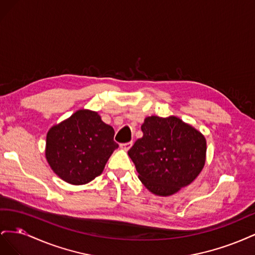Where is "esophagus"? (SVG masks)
I'll return each mask as SVG.
<instances>
[{"instance_id": "1", "label": "esophagus", "mask_w": 255, "mask_h": 255, "mask_svg": "<svg viewBox=\"0 0 255 255\" xmlns=\"http://www.w3.org/2000/svg\"><path fill=\"white\" fill-rule=\"evenodd\" d=\"M132 142H126V143H121L120 146L123 149V150H128L130 146H132Z\"/></svg>"}]
</instances>
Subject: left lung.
I'll return each mask as SVG.
<instances>
[{
	"label": "left lung",
	"mask_w": 255,
	"mask_h": 255,
	"mask_svg": "<svg viewBox=\"0 0 255 255\" xmlns=\"http://www.w3.org/2000/svg\"><path fill=\"white\" fill-rule=\"evenodd\" d=\"M143 136L128 150L138 177L157 196H170L187 186L205 164L206 141L196 128L176 117L151 116Z\"/></svg>",
	"instance_id": "8db88e82"
}]
</instances>
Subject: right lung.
<instances>
[{
	"label": "right lung",
	"instance_id": "right-lung-1",
	"mask_svg": "<svg viewBox=\"0 0 255 255\" xmlns=\"http://www.w3.org/2000/svg\"><path fill=\"white\" fill-rule=\"evenodd\" d=\"M114 135V128L98 113L81 110L49 130L45 156L60 179L73 185L87 184L102 173L119 146Z\"/></svg>",
	"mask_w": 255,
	"mask_h": 255
}]
</instances>
